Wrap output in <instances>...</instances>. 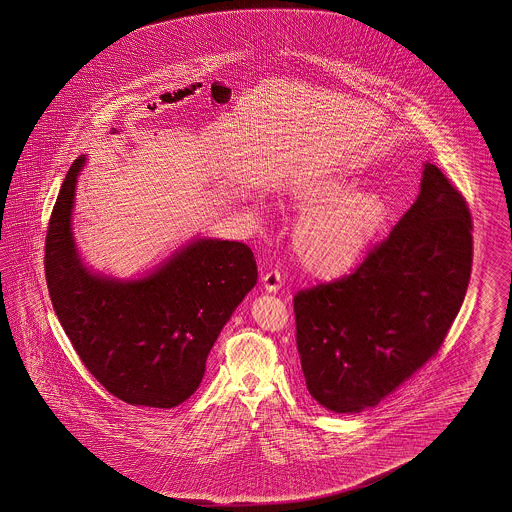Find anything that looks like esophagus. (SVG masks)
<instances>
[{"instance_id": "obj_1", "label": "esophagus", "mask_w": 512, "mask_h": 512, "mask_svg": "<svg viewBox=\"0 0 512 512\" xmlns=\"http://www.w3.org/2000/svg\"><path fill=\"white\" fill-rule=\"evenodd\" d=\"M281 274L279 272H268V274L262 275V288L266 290V292H277L279 288H281Z\"/></svg>"}]
</instances>
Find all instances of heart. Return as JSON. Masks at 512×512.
<instances>
[{"mask_svg": "<svg viewBox=\"0 0 512 512\" xmlns=\"http://www.w3.org/2000/svg\"><path fill=\"white\" fill-rule=\"evenodd\" d=\"M359 187L349 172L301 177L288 188L290 205L303 214L290 251L303 274L335 281L351 274L374 250L390 222V203L377 190Z\"/></svg>", "mask_w": 512, "mask_h": 512, "instance_id": "b5f03b06", "label": "heart"}]
</instances>
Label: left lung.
<instances>
[{"label": "left lung", "instance_id": "1", "mask_svg": "<svg viewBox=\"0 0 512 512\" xmlns=\"http://www.w3.org/2000/svg\"><path fill=\"white\" fill-rule=\"evenodd\" d=\"M472 246L461 192L425 163L390 237L353 274L294 296L312 398L340 414L370 409L437 355L466 296Z\"/></svg>", "mask_w": 512, "mask_h": 512}]
</instances>
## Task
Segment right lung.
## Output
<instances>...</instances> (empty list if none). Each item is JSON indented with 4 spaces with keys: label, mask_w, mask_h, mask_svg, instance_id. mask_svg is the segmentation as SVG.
<instances>
[{
    "label": "right lung",
    "mask_w": 512,
    "mask_h": 512,
    "mask_svg": "<svg viewBox=\"0 0 512 512\" xmlns=\"http://www.w3.org/2000/svg\"><path fill=\"white\" fill-rule=\"evenodd\" d=\"M70 166L46 235V283L64 333L88 372L129 405L172 409L190 398L240 301L257 285L253 251L235 240L192 238L153 272L116 279L88 270L72 231Z\"/></svg>",
    "instance_id": "1"
}]
</instances>
